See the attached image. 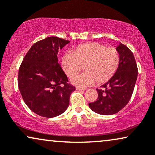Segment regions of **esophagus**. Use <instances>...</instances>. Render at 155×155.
<instances>
[{
	"mask_svg": "<svg viewBox=\"0 0 155 155\" xmlns=\"http://www.w3.org/2000/svg\"><path fill=\"white\" fill-rule=\"evenodd\" d=\"M76 90H85V88L80 87H76Z\"/></svg>",
	"mask_w": 155,
	"mask_h": 155,
	"instance_id": "obj_1",
	"label": "esophagus"
}]
</instances>
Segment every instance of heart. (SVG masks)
Wrapping results in <instances>:
<instances>
[{
    "label": "heart",
    "instance_id": "1",
    "mask_svg": "<svg viewBox=\"0 0 155 155\" xmlns=\"http://www.w3.org/2000/svg\"><path fill=\"white\" fill-rule=\"evenodd\" d=\"M119 52L114 47L92 42L78 46L73 53L62 58V67L68 77L73 78L83 69L85 73L71 80L78 86L98 85L107 82L116 73L120 65Z\"/></svg>",
    "mask_w": 155,
    "mask_h": 155
}]
</instances>
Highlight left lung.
<instances>
[{
  "mask_svg": "<svg viewBox=\"0 0 155 155\" xmlns=\"http://www.w3.org/2000/svg\"><path fill=\"white\" fill-rule=\"evenodd\" d=\"M120 54V65L113 77L97 88L98 97L89 103L92 111L103 115L114 114L120 111L130 101L137 78L138 70L132 51L120 43L116 48Z\"/></svg>",
  "mask_w": 155,
  "mask_h": 155,
  "instance_id": "1",
  "label": "left lung"
}]
</instances>
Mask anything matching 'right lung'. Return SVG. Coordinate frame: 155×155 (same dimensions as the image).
Listing matches in <instances>:
<instances>
[{
    "instance_id": "obj_1",
    "label": "right lung",
    "mask_w": 155,
    "mask_h": 155,
    "mask_svg": "<svg viewBox=\"0 0 155 155\" xmlns=\"http://www.w3.org/2000/svg\"><path fill=\"white\" fill-rule=\"evenodd\" d=\"M69 43L54 36L38 41L20 66L18 84L22 97L32 111L42 117L51 118L63 113L75 90L68 82L57 56Z\"/></svg>"
}]
</instances>
